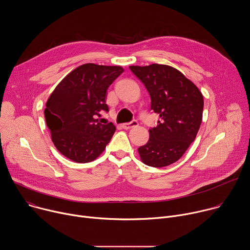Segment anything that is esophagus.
Returning <instances> with one entry per match:
<instances>
[{"mask_svg":"<svg viewBox=\"0 0 250 250\" xmlns=\"http://www.w3.org/2000/svg\"><path fill=\"white\" fill-rule=\"evenodd\" d=\"M137 125H138L137 121H136V120H133V121H131V122H129V123L123 124V125H122V126H123L125 129H129V128H131V127L136 126Z\"/></svg>","mask_w":250,"mask_h":250,"instance_id":"esophagus-1","label":"esophagus"}]
</instances>
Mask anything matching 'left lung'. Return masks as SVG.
Segmentation results:
<instances>
[{"mask_svg": "<svg viewBox=\"0 0 250 250\" xmlns=\"http://www.w3.org/2000/svg\"><path fill=\"white\" fill-rule=\"evenodd\" d=\"M151 99L150 110L160 120L149 129L147 144L138 148L145 164L168 166L180 159L195 140L203 117L204 99L180 71L163 64L129 66Z\"/></svg>", "mask_w": 250, "mask_h": 250, "instance_id": "8db88e82", "label": "left lung"}]
</instances>
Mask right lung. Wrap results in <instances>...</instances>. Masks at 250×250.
<instances>
[{
  "mask_svg": "<svg viewBox=\"0 0 250 250\" xmlns=\"http://www.w3.org/2000/svg\"><path fill=\"white\" fill-rule=\"evenodd\" d=\"M124 72L120 66L87 63L74 69L54 89L44 110L55 147L78 163L96 159L112 139L114 124L98 122L108 113L106 90Z\"/></svg>",
  "mask_w": 250,
  "mask_h": 250,
  "instance_id": "obj_1",
  "label": "right lung"
}]
</instances>
